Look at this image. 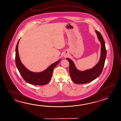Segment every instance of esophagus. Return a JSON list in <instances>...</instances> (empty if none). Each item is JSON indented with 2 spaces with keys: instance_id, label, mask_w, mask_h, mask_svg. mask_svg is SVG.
<instances>
[{
  "instance_id": "obj_1",
  "label": "esophagus",
  "mask_w": 121,
  "mask_h": 121,
  "mask_svg": "<svg viewBox=\"0 0 121 121\" xmlns=\"http://www.w3.org/2000/svg\"><path fill=\"white\" fill-rule=\"evenodd\" d=\"M67 54H64V57H67Z\"/></svg>"
}]
</instances>
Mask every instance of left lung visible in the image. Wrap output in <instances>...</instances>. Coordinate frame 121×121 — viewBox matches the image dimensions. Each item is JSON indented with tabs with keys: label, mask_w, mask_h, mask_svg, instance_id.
<instances>
[{
	"label": "left lung",
	"mask_w": 121,
	"mask_h": 121,
	"mask_svg": "<svg viewBox=\"0 0 121 121\" xmlns=\"http://www.w3.org/2000/svg\"><path fill=\"white\" fill-rule=\"evenodd\" d=\"M99 41L101 43L100 57L99 62L95 66L90 69L83 71L77 69L72 60L67 58L69 64V72L70 77L73 82L77 84H85L90 82L99 76L103 71L106 57V50L105 43L100 33L95 31Z\"/></svg>",
	"instance_id": "8db88e82"
}]
</instances>
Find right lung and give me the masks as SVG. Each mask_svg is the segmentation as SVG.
Returning <instances> with one entry per match:
<instances>
[{"mask_svg": "<svg viewBox=\"0 0 121 121\" xmlns=\"http://www.w3.org/2000/svg\"><path fill=\"white\" fill-rule=\"evenodd\" d=\"M18 40L16 49V64L21 76L26 82L35 85H44L49 82L52 78V74L54 67L61 60L51 64L49 67L41 72H35L28 69L21 61L18 51Z\"/></svg>", "mask_w": 121, "mask_h": 121, "instance_id": "right-lung-1", "label": "right lung"}]
</instances>
